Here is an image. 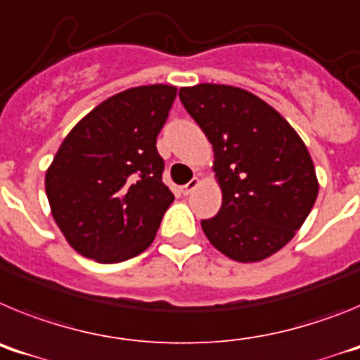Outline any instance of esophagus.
Here are the masks:
<instances>
[{
    "label": "esophagus",
    "mask_w": 360,
    "mask_h": 360,
    "mask_svg": "<svg viewBox=\"0 0 360 360\" xmlns=\"http://www.w3.org/2000/svg\"><path fill=\"white\" fill-rule=\"evenodd\" d=\"M198 186H200L198 178H193L191 182H187L186 186L182 187V193H184V195H191V193H193V191H195Z\"/></svg>",
    "instance_id": "1"
}]
</instances>
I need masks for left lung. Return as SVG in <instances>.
I'll return each instance as SVG.
<instances>
[{
    "label": "left lung",
    "mask_w": 360,
    "mask_h": 360,
    "mask_svg": "<svg viewBox=\"0 0 360 360\" xmlns=\"http://www.w3.org/2000/svg\"><path fill=\"white\" fill-rule=\"evenodd\" d=\"M178 95L214 151L221 207L202 221L205 236L234 262H263L295 236L316 203L307 146L279 111L236 86L202 82Z\"/></svg>",
    "instance_id": "1"
}]
</instances>
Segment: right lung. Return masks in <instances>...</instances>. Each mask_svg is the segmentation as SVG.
<instances>
[{"mask_svg": "<svg viewBox=\"0 0 360 360\" xmlns=\"http://www.w3.org/2000/svg\"><path fill=\"white\" fill-rule=\"evenodd\" d=\"M176 88H129L82 117L44 174L50 212L75 252L98 263L139 256L174 195L162 182L157 136Z\"/></svg>", "mask_w": 360, "mask_h": 360, "instance_id": "obj_1", "label": "right lung"}]
</instances>
